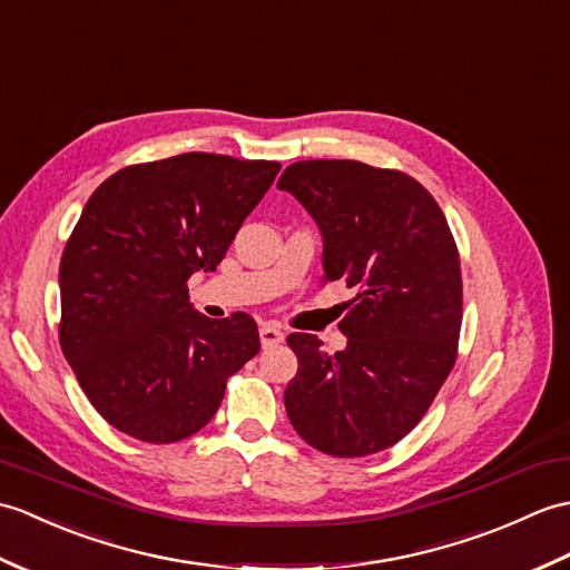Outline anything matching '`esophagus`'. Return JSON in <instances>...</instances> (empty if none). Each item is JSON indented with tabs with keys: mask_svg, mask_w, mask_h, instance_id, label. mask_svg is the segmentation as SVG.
<instances>
[{
	"mask_svg": "<svg viewBox=\"0 0 570 570\" xmlns=\"http://www.w3.org/2000/svg\"><path fill=\"white\" fill-rule=\"evenodd\" d=\"M258 334H261V344H263V348H271V346L283 344V338H285L283 328H281V326H275V324H263Z\"/></svg>",
	"mask_w": 570,
	"mask_h": 570,
	"instance_id": "34e87169",
	"label": "esophagus"
}]
</instances>
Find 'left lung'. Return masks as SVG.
Listing matches in <instances>:
<instances>
[{
  "label": "left lung",
  "instance_id": "left-lung-1",
  "mask_svg": "<svg viewBox=\"0 0 570 570\" xmlns=\"http://www.w3.org/2000/svg\"><path fill=\"white\" fill-rule=\"evenodd\" d=\"M277 187L322 234V283L356 297L338 322L346 348L289 334L297 375L285 387L295 432L328 456L383 451L410 434L456 363L463 285L436 199L410 175L358 160H299Z\"/></svg>",
  "mask_w": 570,
  "mask_h": 570
}]
</instances>
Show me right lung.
I'll return each instance as SVG.
<instances>
[{"mask_svg": "<svg viewBox=\"0 0 570 570\" xmlns=\"http://www.w3.org/2000/svg\"><path fill=\"white\" fill-rule=\"evenodd\" d=\"M281 163L180 154L114 173L60 258V346L92 407L148 444L193 436L261 351L248 314L209 320L187 277L217 271Z\"/></svg>", "mask_w": 570, "mask_h": 570, "instance_id": "obj_1", "label": "right lung"}]
</instances>
